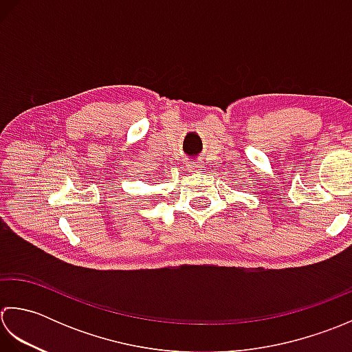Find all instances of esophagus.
Segmentation results:
<instances>
[{
    "mask_svg": "<svg viewBox=\"0 0 352 352\" xmlns=\"http://www.w3.org/2000/svg\"><path fill=\"white\" fill-rule=\"evenodd\" d=\"M186 167H188V171H200V170H202V166H200V164H197V162H190Z\"/></svg>",
    "mask_w": 352,
    "mask_h": 352,
    "instance_id": "1",
    "label": "esophagus"
}]
</instances>
